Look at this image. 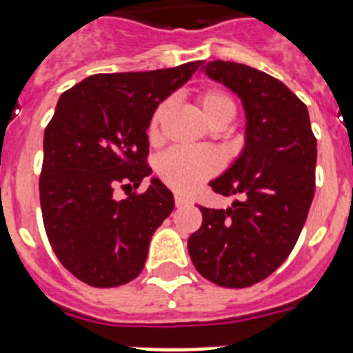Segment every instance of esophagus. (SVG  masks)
<instances>
[{"label":"esophagus","mask_w":353,"mask_h":353,"mask_svg":"<svg viewBox=\"0 0 353 353\" xmlns=\"http://www.w3.org/2000/svg\"><path fill=\"white\" fill-rule=\"evenodd\" d=\"M174 205L176 207H187V205H191V201L182 194H174Z\"/></svg>","instance_id":"1"}]
</instances>
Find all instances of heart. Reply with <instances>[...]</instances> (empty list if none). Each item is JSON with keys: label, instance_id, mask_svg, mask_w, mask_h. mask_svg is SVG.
Returning a JSON list of instances; mask_svg holds the SVG:
<instances>
[{"label": "heart", "instance_id": "b5f03b06", "mask_svg": "<svg viewBox=\"0 0 353 353\" xmlns=\"http://www.w3.org/2000/svg\"><path fill=\"white\" fill-rule=\"evenodd\" d=\"M196 104L205 120L215 129H223L235 117V104L221 90H201ZM171 111V101H162L148 121L150 143H159L161 125ZM223 166V159L214 150H170L157 161L159 179L180 194H191L203 182L212 179Z\"/></svg>", "mask_w": 353, "mask_h": 353}]
</instances>
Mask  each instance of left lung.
I'll return each mask as SVG.
<instances>
[{
	"instance_id": "8db88e82",
	"label": "left lung",
	"mask_w": 353,
	"mask_h": 353,
	"mask_svg": "<svg viewBox=\"0 0 353 353\" xmlns=\"http://www.w3.org/2000/svg\"><path fill=\"white\" fill-rule=\"evenodd\" d=\"M214 81L242 99L248 117L244 152L210 182L240 196L230 208L199 207L203 221L187 248L196 270L226 288H248L281 267L314 196L316 138L304 102L276 77L235 61L205 65Z\"/></svg>"
}]
</instances>
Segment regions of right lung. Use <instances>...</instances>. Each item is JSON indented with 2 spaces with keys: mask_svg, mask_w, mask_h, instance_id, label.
Listing matches in <instances>:
<instances>
[{
  "mask_svg": "<svg viewBox=\"0 0 353 353\" xmlns=\"http://www.w3.org/2000/svg\"><path fill=\"white\" fill-rule=\"evenodd\" d=\"M201 65L95 74L61 93L43 132L40 207L52 251L79 281L113 288L141 274L173 194L157 179L121 201L114 189L152 173L150 117Z\"/></svg>",
  "mask_w": 353,
  "mask_h": 353,
  "instance_id": "right-lung-1",
  "label": "right lung"
}]
</instances>
